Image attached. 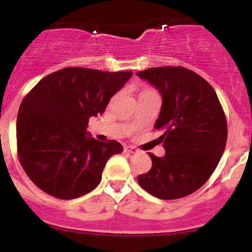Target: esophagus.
Returning a JSON list of instances; mask_svg holds the SVG:
<instances>
[{"mask_svg":"<svg viewBox=\"0 0 252 252\" xmlns=\"http://www.w3.org/2000/svg\"><path fill=\"white\" fill-rule=\"evenodd\" d=\"M124 151L126 153H132V155H135V153L138 152V150L135 147V146H125Z\"/></svg>","mask_w":252,"mask_h":252,"instance_id":"1","label":"esophagus"}]
</instances>
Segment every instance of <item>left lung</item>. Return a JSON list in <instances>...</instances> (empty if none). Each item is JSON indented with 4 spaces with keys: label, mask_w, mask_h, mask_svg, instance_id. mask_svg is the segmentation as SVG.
Masks as SVG:
<instances>
[{
    "label": "left lung",
    "mask_w": 252,
    "mask_h": 252,
    "mask_svg": "<svg viewBox=\"0 0 252 252\" xmlns=\"http://www.w3.org/2000/svg\"><path fill=\"white\" fill-rule=\"evenodd\" d=\"M163 97L156 130L163 131L166 155L150 153L152 167L137 182L159 199H179L200 188L217 168L225 150L227 124L213 86L183 66L138 71Z\"/></svg>",
    "instance_id": "1"
}]
</instances>
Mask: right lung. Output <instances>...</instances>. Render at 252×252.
<instances>
[{"mask_svg":"<svg viewBox=\"0 0 252 252\" xmlns=\"http://www.w3.org/2000/svg\"><path fill=\"white\" fill-rule=\"evenodd\" d=\"M131 76L69 66L44 76L26 95L17 116V155L38 188L65 200L96 188L122 146L89 137V119L102 114Z\"/></svg>","mask_w":252,"mask_h":252,"instance_id":"1","label":"right lung"}]
</instances>
